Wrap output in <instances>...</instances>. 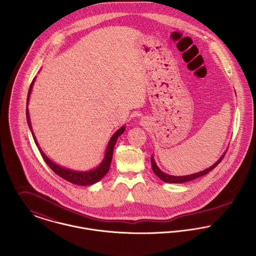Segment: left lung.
Instances as JSON below:
<instances>
[{
  "label": "left lung",
  "instance_id": "left-lung-1",
  "mask_svg": "<svg viewBox=\"0 0 256 256\" xmlns=\"http://www.w3.org/2000/svg\"><path fill=\"white\" fill-rule=\"evenodd\" d=\"M224 154H226V152L220 158L219 160H217V162H215V164H214L212 166H210L209 168H207V170H202V172H200L194 174L184 176H170V174H166L162 172L158 168V166H156V162H154L152 156H150V164H152V168L156 176L160 180H162V182L168 183H183L186 182L193 180H195V178H198L203 176L207 174L208 172H210L212 170H214V168L219 164L220 162H222V160L224 158Z\"/></svg>",
  "mask_w": 256,
  "mask_h": 256
}]
</instances>
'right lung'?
I'll use <instances>...</instances> for the list:
<instances>
[{"instance_id":"1","label":"right lung","mask_w":256,"mask_h":256,"mask_svg":"<svg viewBox=\"0 0 256 256\" xmlns=\"http://www.w3.org/2000/svg\"><path fill=\"white\" fill-rule=\"evenodd\" d=\"M34 80H32L30 86V90H28V100H30V92H32V86H34ZM26 119H28V124L30 128V131L32 133V137L34 139V142L36 144V146H38L39 150H40V154L43 158V160H45V162L49 166V168L57 174L59 176L60 178H64L65 180L69 182L74 183V184H76V185H82V186H86V185H90V184H94V183L98 182H100L110 170V164H111V160H112V154H113V148L115 146V143L118 139V137L123 134L124 130H125V126L121 127L119 130H117L113 136L111 137L110 139V143L108 145L106 148V156L102 160V162L94 170H92L90 172H76V170H68V168H62L58 164H56L55 162H53L51 160H49L45 154L41 150V148L38 146V143H37L36 139L34 137V134L32 132V124H30V114H28V110L26 108Z\"/></svg>"}]
</instances>
